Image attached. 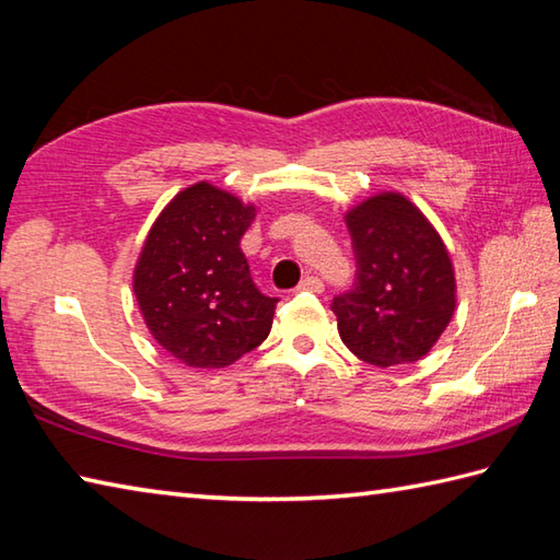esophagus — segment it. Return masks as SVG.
I'll list each match as a JSON object with an SVG mask.
<instances>
[{
  "label": "esophagus",
  "instance_id": "obj_1",
  "mask_svg": "<svg viewBox=\"0 0 560 560\" xmlns=\"http://www.w3.org/2000/svg\"><path fill=\"white\" fill-rule=\"evenodd\" d=\"M299 289L301 291H313V293H323V289H325V283L319 281L317 277H305L301 283H299Z\"/></svg>",
  "mask_w": 560,
  "mask_h": 560
}]
</instances>
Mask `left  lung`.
<instances>
[{"label":"left lung","instance_id":"obj_1","mask_svg":"<svg viewBox=\"0 0 560 560\" xmlns=\"http://www.w3.org/2000/svg\"><path fill=\"white\" fill-rule=\"evenodd\" d=\"M355 283L331 301L339 337L361 361H421L457 305L455 267L443 237L401 192H380L343 213Z\"/></svg>","mask_w":560,"mask_h":560}]
</instances>
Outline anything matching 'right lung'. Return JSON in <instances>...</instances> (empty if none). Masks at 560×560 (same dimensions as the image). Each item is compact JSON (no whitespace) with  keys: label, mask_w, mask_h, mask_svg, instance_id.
<instances>
[{"label":"right lung","mask_w":560,"mask_h":560,"mask_svg":"<svg viewBox=\"0 0 560 560\" xmlns=\"http://www.w3.org/2000/svg\"><path fill=\"white\" fill-rule=\"evenodd\" d=\"M255 217V205L201 180L165 205L141 247V317L189 368H225L269 337L279 299L259 293L241 249Z\"/></svg>","instance_id":"right-lung-1"}]
</instances>
